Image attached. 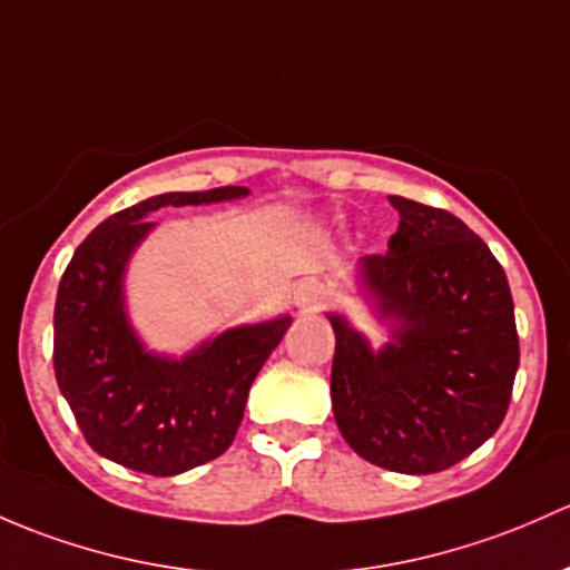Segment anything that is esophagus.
I'll return each instance as SVG.
<instances>
[{"instance_id":"obj_1","label":"esophagus","mask_w":570,"mask_h":570,"mask_svg":"<svg viewBox=\"0 0 570 570\" xmlns=\"http://www.w3.org/2000/svg\"><path fill=\"white\" fill-rule=\"evenodd\" d=\"M322 301H325V295H322L320 286L311 284V281H305V284H301L295 289V305L301 311H305V314H311V311L320 308Z\"/></svg>"}]
</instances>
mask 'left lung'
I'll use <instances>...</instances> for the list:
<instances>
[{"label":"left lung","instance_id":"1","mask_svg":"<svg viewBox=\"0 0 570 570\" xmlns=\"http://www.w3.org/2000/svg\"><path fill=\"white\" fill-rule=\"evenodd\" d=\"M399 229L387 254L361 259L365 295L391 320L371 350L344 316L335 333L333 415L357 456L404 475L442 472L505 417L519 335L505 269L448 209L391 196Z\"/></svg>","mask_w":570,"mask_h":570}]
</instances>
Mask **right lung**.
Masks as SVG:
<instances>
[{
  "label": "right lung",
  "mask_w": 570,
  "mask_h": 570,
  "mask_svg": "<svg viewBox=\"0 0 570 570\" xmlns=\"http://www.w3.org/2000/svg\"><path fill=\"white\" fill-rule=\"evenodd\" d=\"M248 188L160 194L119 209L76 248L53 305V374L95 453L169 478L218 459L235 440L245 401L292 316L232 327L185 357L144 350L128 322V259L153 232L160 207L213 205Z\"/></svg>",
  "instance_id": "right-lung-1"
}]
</instances>
